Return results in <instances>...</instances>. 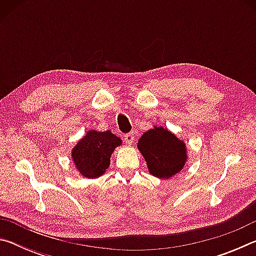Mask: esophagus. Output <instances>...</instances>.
Segmentation results:
<instances>
[{"label": "esophagus", "mask_w": 256, "mask_h": 256, "mask_svg": "<svg viewBox=\"0 0 256 256\" xmlns=\"http://www.w3.org/2000/svg\"><path fill=\"white\" fill-rule=\"evenodd\" d=\"M124 140H125V144H128V146H131L133 142H134V136L133 133H128L124 136Z\"/></svg>", "instance_id": "obj_1"}]
</instances>
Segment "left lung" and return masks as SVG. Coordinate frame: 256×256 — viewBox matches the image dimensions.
Here are the masks:
<instances>
[{"instance_id": "8db88e82", "label": "left lung", "mask_w": 256, "mask_h": 256, "mask_svg": "<svg viewBox=\"0 0 256 256\" xmlns=\"http://www.w3.org/2000/svg\"><path fill=\"white\" fill-rule=\"evenodd\" d=\"M138 149L144 158L150 174L162 180L178 174L188 159L184 140L167 128L157 125L142 134Z\"/></svg>"}]
</instances>
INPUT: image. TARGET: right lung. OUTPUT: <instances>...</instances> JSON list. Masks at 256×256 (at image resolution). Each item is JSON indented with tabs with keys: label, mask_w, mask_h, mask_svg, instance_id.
I'll list each match as a JSON object with an SVG mask.
<instances>
[{
	"label": "right lung",
	"mask_w": 256,
	"mask_h": 256,
	"mask_svg": "<svg viewBox=\"0 0 256 256\" xmlns=\"http://www.w3.org/2000/svg\"><path fill=\"white\" fill-rule=\"evenodd\" d=\"M122 144L120 138L110 131L90 130L71 150L76 170L86 178H98L105 174L110 164L112 154Z\"/></svg>",
	"instance_id": "obj_1"
}]
</instances>
